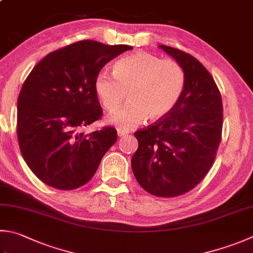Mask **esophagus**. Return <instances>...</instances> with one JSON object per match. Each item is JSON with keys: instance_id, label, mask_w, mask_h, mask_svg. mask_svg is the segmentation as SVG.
Wrapping results in <instances>:
<instances>
[{"instance_id": "1", "label": "esophagus", "mask_w": 253, "mask_h": 253, "mask_svg": "<svg viewBox=\"0 0 253 253\" xmlns=\"http://www.w3.org/2000/svg\"><path fill=\"white\" fill-rule=\"evenodd\" d=\"M125 135H126V132L122 131V130H119V128H118V136H125Z\"/></svg>"}]
</instances>
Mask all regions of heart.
Here are the masks:
<instances>
[{
	"mask_svg": "<svg viewBox=\"0 0 253 253\" xmlns=\"http://www.w3.org/2000/svg\"><path fill=\"white\" fill-rule=\"evenodd\" d=\"M185 85V71L177 61L145 51L122 57L113 73L102 69L93 80L94 93L108 111L120 107L128 90L131 102L108 117V122L122 131L137 127L149 116L151 120L165 118L182 98Z\"/></svg>",
	"mask_w": 253,
	"mask_h": 253,
	"instance_id": "1",
	"label": "heart"
}]
</instances>
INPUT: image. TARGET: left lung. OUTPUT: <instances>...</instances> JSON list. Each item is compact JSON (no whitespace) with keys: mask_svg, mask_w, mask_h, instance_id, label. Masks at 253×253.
<instances>
[{"mask_svg":"<svg viewBox=\"0 0 253 253\" xmlns=\"http://www.w3.org/2000/svg\"><path fill=\"white\" fill-rule=\"evenodd\" d=\"M182 66L186 85L169 114L134 133L139 142L132 170L147 193L175 197L206 176L221 141L222 100L208 70L192 55L159 46Z\"/></svg>","mask_w":253,"mask_h":253,"instance_id":"left-lung-1","label":"left lung"}]
</instances>
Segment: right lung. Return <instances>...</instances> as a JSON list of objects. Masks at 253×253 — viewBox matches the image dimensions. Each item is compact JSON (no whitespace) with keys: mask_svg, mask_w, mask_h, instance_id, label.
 <instances>
[{"mask_svg":"<svg viewBox=\"0 0 253 253\" xmlns=\"http://www.w3.org/2000/svg\"><path fill=\"white\" fill-rule=\"evenodd\" d=\"M130 49L80 41L49 52L28 75L17 99V139L24 161L42 183L70 190L92 178L118 139L111 126L80 132L102 116L93 80Z\"/></svg>","mask_w":253,"mask_h":253,"instance_id":"1","label":"right lung"}]
</instances>
